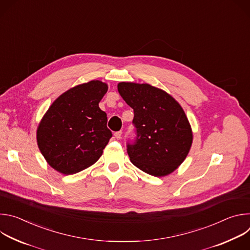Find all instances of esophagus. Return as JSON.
<instances>
[{
	"instance_id": "obj_1",
	"label": "esophagus",
	"mask_w": 250,
	"mask_h": 250,
	"mask_svg": "<svg viewBox=\"0 0 250 250\" xmlns=\"http://www.w3.org/2000/svg\"><path fill=\"white\" fill-rule=\"evenodd\" d=\"M122 134H123L122 131H116V132H115V137H116L117 139H120V138L122 137Z\"/></svg>"
}]
</instances>
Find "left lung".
<instances>
[{"label":"left lung","mask_w":250,"mask_h":250,"mask_svg":"<svg viewBox=\"0 0 250 250\" xmlns=\"http://www.w3.org/2000/svg\"><path fill=\"white\" fill-rule=\"evenodd\" d=\"M118 90L134 113L136 137L126 146L131 163L155 177L172 173L185 160L193 141L182 106L149 84L121 82Z\"/></svg>","instance_id":"left-lung-1"}]
</instances>
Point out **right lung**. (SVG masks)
I'll list each match as a JSON object with an SVG mask.
<instances>
[{"mask_svg":"<svg viewBox=\"0 0 250 250\" xmlns=\"http://www.w3.org/2000/svg\"><path fill=\"white\" fill-rule=\"evenodd\" d=\"M108 85L93 80L69 89L49 106L38 130V146L56 171L71 175L98 161L112 137L99 103Z\"/></svg>","mask_w":250,"mask_h":250,"instance_id":"add662e5","label":"right lung"}]
</instances>
